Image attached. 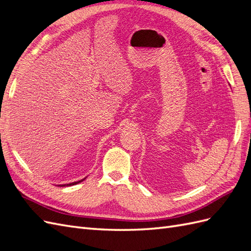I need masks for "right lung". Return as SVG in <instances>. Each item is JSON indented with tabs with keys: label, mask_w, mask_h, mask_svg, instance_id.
<instances>
[{
	"label": "right lung",
	"mask_w": 251,
	"mask_h": 251,
	"mask_svg": "<svg viewBox=\"0 0 251 251\" xmlns=\"http://www.w3.org/2000/svg\"><path fill=\"white\" fill-rule=\"evenodd\" d=\"M86 179V178H85ZM85 179H82V180H79V181H77V182H72V183H69V184H64V185H60V186H70V185H75V184H77V183H79V182H81V181H83Z\"/></svg>",
	"instance_id": "1"
}]
</instances>
